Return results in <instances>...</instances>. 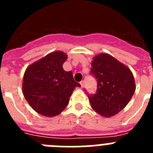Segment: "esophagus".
Masks as SVG:
<instances>
[{
    "label": "esophagus",
    "mask_w": 153,
    "mask_h": 153,
    "mask_svg": "<svg viewBox=\"0 0 153 153\" xmlns=\"http://www.w3.org/2000/svg\"><path fill=\"white\" fill-rule=\"evenodd\" d=\"M80 85H81V87H82V88H83V86H84V81H81L80 82Z\"/></svg>",
    "instance_id": "34e87169"
}]
</instances>
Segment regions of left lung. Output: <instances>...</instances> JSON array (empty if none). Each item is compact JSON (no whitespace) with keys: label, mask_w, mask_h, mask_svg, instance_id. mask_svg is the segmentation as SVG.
<instances>
[{"label":"left lung","mask_w":153,"mask_h":153,"mask_svg":"<svg viewBox=\"0 0 153 153\" xmlns=\"http://www.w3.org/2000/svg\"><path fill=\"white\" fill-rule=\"evenodd\" d=\"M91 66L90 73L97 80V93L87 94L92 108L102 117H113L134 94V76L129 67L108 53L94 56Z\"/></svg>","instance_id":"obj_1"}]
</instances>
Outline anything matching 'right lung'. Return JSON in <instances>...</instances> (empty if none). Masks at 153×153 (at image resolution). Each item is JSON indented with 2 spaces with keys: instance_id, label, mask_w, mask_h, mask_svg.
I'll return each instance as SVG.
<instances>
[{
  "instance_id": "add662e5",
  "label": "right lung",
  "mask_w": 153,
  "mask_h": 153,
  "mask_svg": "<svg viewBox=\"0 0 153 153\" xmlns=\"http://www.w3.org/2000/svg\"><path fill=\"white\" fill-rule=\"evenodd\" d=\"M67 55L55 51L30 64L25 70L22 90L30 106L47 117L60 114L70 97L80 84L74 79L72 71H65L63 64Z\"/></svg>"
}]
</instances>
